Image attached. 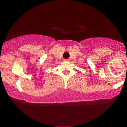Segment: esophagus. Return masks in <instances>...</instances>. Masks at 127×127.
Returning <instances> with one entry per match:
<instances>
[{"label":"esophagus","instance_id":"obj_1","mask_svg":"<svg viewBox=\"0 0 127 127\" xmlns=\"http://www.w3.org/2000/svg\"><path fill=\"white\" fill-rule=\"evenodd\" d=\"M70 59H65V60H64V62H70Z\"/></svg>","mask_w":127,"mask_h":127}]
</instances>
